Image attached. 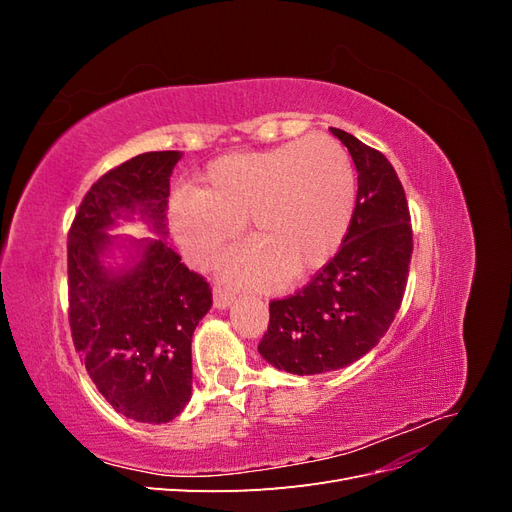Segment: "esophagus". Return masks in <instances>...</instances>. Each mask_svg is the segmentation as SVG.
Listing matches in <instances>:
<instances>
[{
    "label": "esophagus",
    "instance_id": "1",
    "mask_svg": "<svg viewBox=\"0 0 512 512\" xmlns=\"http://www.w3.org/2000/svg\"><path fill=\"white\" fill-rule=\"evenodd\" d=\"M232 299H235V297H232V294L228 292V290H224V288H215V292H213V303H215V307H218V309H226L230 303H232Z\"/></svg>",
    "mask_w": 512,
    "mask_h": 512
}]
</instances>
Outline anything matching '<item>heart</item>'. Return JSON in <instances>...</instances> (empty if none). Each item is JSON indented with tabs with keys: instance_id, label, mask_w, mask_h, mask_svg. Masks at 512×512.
Here are the masks:
<instances>
[{
	"instance_id": "heart-1",
	"label": "heart",
	"mask_w": 512,
	"mask_h": 512,
	"mask_svg": "<svg viewBox=\"0 0 512 512\" xmlns=\"http://www.w3.org/2000/svg\"><path fill=\"white\" fill-rule=\"evenodd\" d=\"M356 207V173L335 138L312 134L265 151L228 153L207 166L194 194L173 205L175 235L207 265L239 232L247 250L224 260L237 282L294 284L337 254Z\"/></svg>"
}]
</instances>
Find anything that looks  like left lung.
Returning a JSON list of instances; mask_svg holds the SVG:
<instances>
[{"instance_id": "obj_1", "label": "left lung", "mask_w": 512, "mask_h": 512, "mask_svg": "<svg viewBox=\"0 0 512 512\" xmlns=\"http://www.w3.org/2000/svg\"><path fill=\"white\" fill-rule=\"evenodd\" d=\"M359 173L356 207L337 254L290 297L269 303L258 352L273 367L314 376L359 361L389 331L406 292L412 224L393 164L331 128Z\"/></svg>"}]
</instances>
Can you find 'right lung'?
Instances as JSON below:
<instances>
[{"label": "right lung", "instance_id": "add662e5", "mask_svg": "<svg viewBox=\"0 0 512 512\" xmlns=\"http://www.w3.org/2000/svg\"><path fill=\"white\" fill-rule=\"evenodd\" d=\"M179 151H149L108 170L85 194L68 232V320L89 378L119 414L168 423L192 395V335L213 303L203 275L166 239L134 241L136 262L106 269L119 218L141 215L166 235ZM134 260V258H132Z\"/></svg>", "mask_w": 512, "mask_h": 512}]
</instances>
